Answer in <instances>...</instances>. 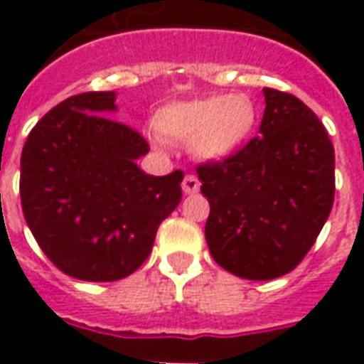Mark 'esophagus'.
I'll return each instance as SVG.
<instances>
[{
    "instance_id": "34e87169",
    "label": "esophagus",
    "mask_w": 364,
    "mask_h": 364,
    "mask_svg": "<svg viewBox=\"0 0 364 364\" xmlns=\"http://www.w3.org/2000/svg\"><path fill=\"white\" fill-rule=\"evenodd\" d=\"M200 189V183H198L197 175H185L183 179V193L185 195H195Z\"/></svg>"
}]
</instances>
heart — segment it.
<instances>
[{
	"instance_id": "heart-1",
	"label": "heart",
	"mask_w": 364,
	"mask_h": 364,
	"mask_svg": "<svg viewBox=\"0 0 364 364\" xmlns=\"http://www.w3.org/2000/svg\"><path fill=\"white\" fill-rule=\"evenodd\" d=\"M259 119L257 105L244 93H216L173 101L154 117L164 140L185 144L198 158L220 161L244 148Z\"/></svg>"
}]
</instances>
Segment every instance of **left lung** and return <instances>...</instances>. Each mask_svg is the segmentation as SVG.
I'll use <instances>...</instances> for the list:
<instances>
[{"label":"left lung","mask_w":364,"mask_h":364,"mask_svg":"<svg viewBox=\"0 0 364 364\" xmlns=\"http://www.w3.org/2000/svg\"><path fill=\"white\" fill-rule=\"evenodd\" d=\"M263 95L259 136L234 156L197 167L210 205V255L250 281L296 269L336 197V154L321 120L290 93L263 87Z\"/></svg>","instance_id":"1"}]
</instances>
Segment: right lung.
<instances>
[{
    "label": "right lung",
    "mask_w": 364,
    "mask_h": 364,
    "mask_svg": "<svg viewBox=\"0 0 364 364\" xmlns=\"http://www.w3.org/2000/svg\"><path fill=\"white\" fill-rule=\"evenodd\" d=\"M114 91L68 97L38 120L21 154V206L44 255L80 281L124 279L148 259L181 200L183 171L146 175L150 146L105 117Z\"/></svg>",
    "instance_id": "right-lung-1"
}]
</instances>
